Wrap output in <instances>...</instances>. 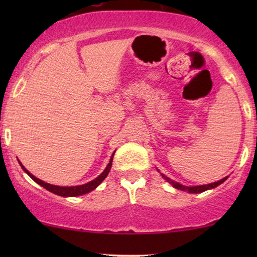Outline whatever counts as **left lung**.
<instances>
[{
    "instance_id": "obj_1",
    "label": "left lung",
    "mask_w": 257,
    "mask_h": 257,
    "mask_svg": "<svg viewBox=\"0 0 257 257\" xmlns=\"http://www.w3.org/2000/svg\"><path fill=\"white\" fill-rule=\"evenodd\" d=\"M159 171V170H158ZM161 177H163L165 180H166L168 184H171L172 186H173L174 188L177 189H180V191H184V192H188V193H193V194H196V193H202L205 191H208V189H213L217 187V186L222 184V182H224L228 179V177H224L223 179H221V180L219 181H215V182H212V184H207V185H199V186H185V185H181L179 184V182L172 180V179H170L168 177H166V175L161 173Z\"/></svg>"
}]
</instances>
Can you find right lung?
Instances as JSON below:
<instances>
[{
    "label": "right lung",
    "mask_w": 257,
    "mask_h": 257,
    "mask_svg": "<svg viewBox=\"0 0 257 257\" xmlns=\"http://www.w3.org/2000/svg\"><path fill=\"white\" fill-rule=\"evenodd\" d=\"M115 152V151H114ZM114 152L112 153L111 156V159L110 161H108L107 166L105 170L103 171V173H101L100 175H98V177L96 179H93L92 181H89L86 182V184L84 185H79V186H69V187H63V186H55V185H50L48 184V182H44L43 180H41V179H38L35 177V175H33L30 173L29 171L27 170L26 167L23 166L22 163L19 160V163L21 165V167H22V170L26 172V173L29 175V177L33 179V180L35 182H37L38 185H41L42 187H44L47 191L54 193V194H57L59 196H79V195H83V194H86V193H89L91 191H93V189H96L98 186H99L101 182H103V180L105 178L107 177L108 172H110L111 170V166H112V160H113V156H114Z\"/></svg>",
    "instance_id": "1"
}]
</instances>
